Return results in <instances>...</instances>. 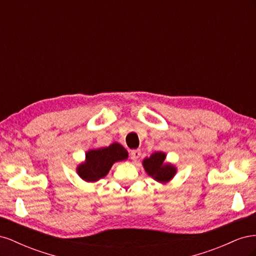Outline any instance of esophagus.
I'll return each mask as SVG.
<instances>
[{"label":"esophagus","instance_id":"obj_1","mask_svg":"<svg viewBox=\"0 0 256 256\" xmlns=\"http://www.w3.org/2000/svg\"><path fill=\"white\" fill-rule=\"evenodd\" d=\"M141 156V150H132L130 152V158L132 160H138V157Z\"/></svg>","mask_w":256,"mask_h":256}]
</instances>
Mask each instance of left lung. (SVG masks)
I'll list each match as a JSON object with an SVG mask.
<instances>
[{"instance_id":"8db88e82","label":"left lung","mask_w":256,"mask_h":256,"mask_svg":"<svg viewBox=\"0 0 256 256\" xmlns=\"http://www.w3.org/2000/svg\"><path fill=\"white\" fill-rule=\"evenodd\" d=\"M166 154L161 152L152 154L150 158L143 161L145 171L154 180L166 182H168L176 173V170L171 164H164Z\"/></svg>"}]
</instances>
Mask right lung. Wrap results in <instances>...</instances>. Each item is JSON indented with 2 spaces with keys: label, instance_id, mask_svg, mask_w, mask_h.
Wrapping results in <instances>:
<instances>
[{
  "label": "right lung",
  "instance_id": "add662e5",
  "mask_svg": "<svg viewBox=\"0 0 256 256\" xmlns=\"http://www.w3.org/2000/svg\"><path fill=\"white\" fill-rule=\"evenodd\" d=\"M85 157L86 160L78 168V174L84 180L92 182L104 177L114 162L127 159L128 152L118 143H113L109 147L90 150Z\"/></svg>",
  "mask_w": 256,
  "mask_h": 256
}]
</instances>
